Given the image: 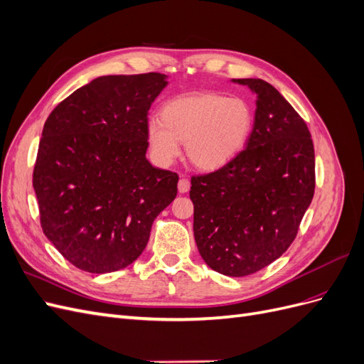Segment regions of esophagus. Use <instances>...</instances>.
<instances>
[{
	"label": "esophagus",
	"instance_id": "esophagus-1",
	"mask_svg": "<svg viewBox=\"0 0 364 364\" xmlns=\"http://www.w3.org/2000/svg\"><path fill=\"white\" fill-rule=\"evenodd\" d=\"M178 190H179V193H188V190H190V181L186 179V178H181L179 183H178Z\"/></svg>",
	"mask_w": 364,
	"mask_h": 364
}]
</instances>
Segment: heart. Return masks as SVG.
I'll use <instances>...</instances> for the list:
<instances>
[{
	"instance_id": "b5f03b06",
	"label": "heart",
	"mask_w": 364,
	"mask_h": 364,
	"mask_svg": "<svg viewBox=\"0 0 364 364\" xmlns=\"http://www.w3.org/2000/svg\"><path fill=\"white\" fill-rule=\"evenodd\" d=\"M159 118L147 124L153 156L168 165L181 155L202 170H217L245 149L253 129V111L247 100L218 92H193L174 97L162 106Z\"/></svg>"
}]
</instances>
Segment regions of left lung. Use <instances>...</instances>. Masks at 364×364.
Instances as JSON below:
<instances>
[{
    "label": "left lung",
    "instance_id": "8db88e82",
    "mask_svg": "<svg viewBox=\"0 0 364 364\" xmlns=\"http://www.w3.org/2000/svg\"><path fill=\"white\" fill-rule=\"evenodd\" d=\"M257 94L246 149L213 173L193 176L194 238L203 261L226 277H247L294 241L314 186V146L305 121L278 90L238 79Z\"/></svg>",
    "mask_w": 364,
    "mask_h": 364
}]
</instances>
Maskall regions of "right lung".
Segmentation results:
<instances>
[{
	"label": "right lung",
	"mask_w": 364,
	"mask_h": 364,
	"mask_svg": "<svg viewBox=\"0 0 364 364\" xmlns=\"http://www.w3.org/2000/svg\"><path fill=\"white\" fill-rule=\"evenodd\" d=\"M165 86L159 73L97 77L43 124L33 168L41 226L77 269L127 267L178 194V173L146 158L149 109Z\"/></svg>",
	"instance_id": "obj_1"
}]
</instances>
